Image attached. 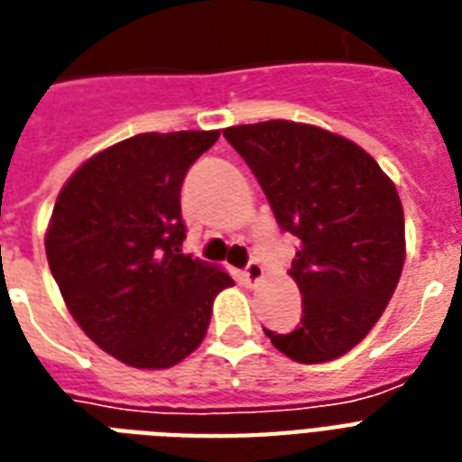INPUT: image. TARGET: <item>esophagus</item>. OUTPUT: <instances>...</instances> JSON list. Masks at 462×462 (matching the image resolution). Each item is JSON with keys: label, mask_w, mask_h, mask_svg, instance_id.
<instances>
[{"label": "esophagus", "mask_w": 462, "mask_h": 462, "mask_svg": "<svg viewBox=\"0 0 462 462\" xmlns=\"http://www.w3.org/2000/svg\"><path fill=\"white\" fill-rule=\"evenodd\" d=\"M263 277H264V270L260 263H248V267L243 270V280L248 282L250 287L260 284V282H263Z\"/></svg>", "instance_id": "34e87169"}]
</instances>
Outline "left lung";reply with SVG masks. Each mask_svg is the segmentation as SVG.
I'll use <instances>...</instances> for the list:
<instances>
[{
    "label": "left lung",
    "instance_id": "obj_1",
    "mask_svg": "<svg viewBox=\"0 0 462 462\" xmlns=\"http://www.w3.org/2000/svg\"><path fill=\"white\" fill-rule=\"evenodd\" d=\"M277 224L299 238L291 280L303 316L272 332L282 354L323 364L346 354L383 316L405 264V214L395 182L352 139L316 125L267 120L226 127Z\"/></svg>",
    "mask_w": 462,
    "mask_h": 462
}]
</instances>
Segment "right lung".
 <instances>
[{
	"label": "right lung",
	"instance_id": "1",
	"mask_svg": "<svg viewBox=\"0 0 462 462\" xmlns=\"http://www.w3.org/2000/svg\"><path fill=\"white\" fill-rule=\"evenodd\" d=\"M219 130L142 132L69 175L45 255L81 330L134 368H171L207 335L226 270L182 253L180 185Z\"/></svg>",
	"mask_w": 462,
	"mask_h": 462
}]
</instances>
